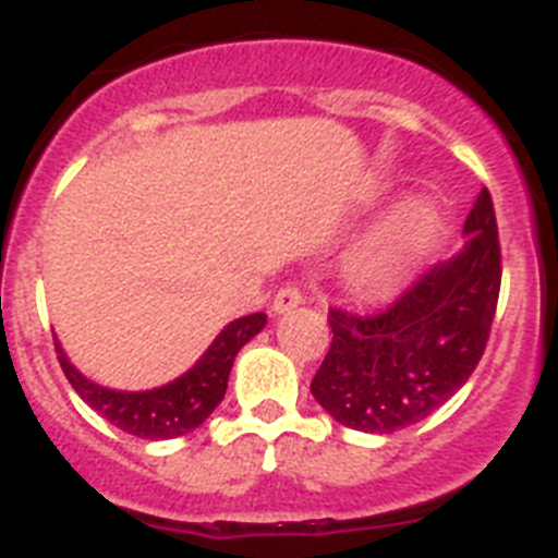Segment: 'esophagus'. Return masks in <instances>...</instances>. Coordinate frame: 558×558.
<instances>
[{
  "instance_id": "obj_1",
  "label": "esophagus",
  "mask_w": 558,
  "mask_h": 558,
  "mask_svg": "<svg viewBox=\"0 0 558 558\" xmlns=\"http://www.w3.org/2000/svg\"><path fill=\"white\" fill-rule=\"evenodd\" d=\"M302 302V290L293 288V284H284V288L274 295V313H290V310H295Z\"/></svg>"
}]
</instances>
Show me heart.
<instances>
[{"instance_id":"b5f03b06","label":"heart","mask_w":558,"mask_h":558,"mask_svg":"<svg viewBox=\"0 0 558 558\" xmlns=\"http://www.w3.org/2000/svg\"><path fill=\"white\" fill-rule=\"evenodd\" d=\"M438 211L430 201L411 198L347 259V279L360 290H383L405 274L411 256L433 236Z\"/></svg>"}]
</instances>
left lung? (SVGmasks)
<instances>
[{
	"mask_svg": "<svg viewBox=\"0 0 558 558\" xmlns=\"http://www.w3.org/2000/svg\"><path fill=\"white\" fill-rule=\"evenodd\" d=\"M466 243L379 313L329 310L332 343L310 391L363 433L411 427L441 408L475 372L500 295V240L483 186L463 223Z\"/></svg>",
	"mask_w": 558,
	"mask_h": 558,
	"instance_id": "obj_1",
	"label": "left lung"
}]
</instances>
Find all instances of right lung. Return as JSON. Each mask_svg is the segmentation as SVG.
<instances>
[{"label":"right lung","mask_w":558,"mask_h":558,"mask_svg":"<svg viewBox=\"0 0 558 558\" xmlns=\"http://www.w3.org/2000/svg\"><path fill=\"white\" fill-rule=\"evenodd\" d=\"M265 322H268L265 313H251L231 322L211 340V347L201 354L190 372L153 391H111V388L97 386L69 363L61 343H56V352L63 374L88 408H95L106 422L131 436L161 441V438L186 436L204 425L226 397L236 352L265 327Z\"/></svg>","instance_id":"right-lung-1"}]
</instances>
